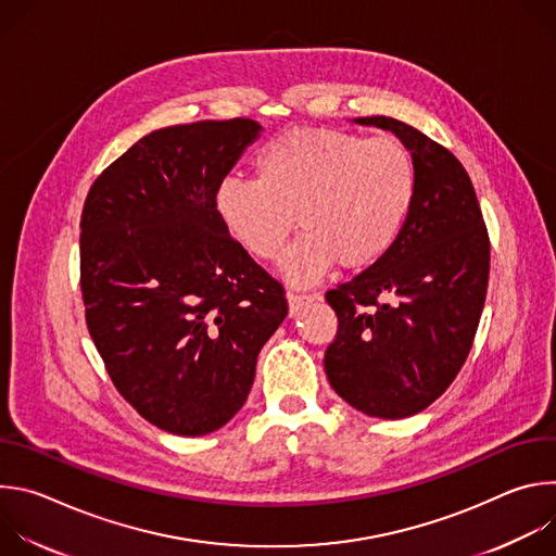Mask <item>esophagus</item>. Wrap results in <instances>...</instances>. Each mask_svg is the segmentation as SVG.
<instances>
[{"label": "esophagus", "mask_w": 556, "mask_h": 556, "mask_svg": "<svg viewBox=\"0 0 556 556\" xmlns=\"http://www.w3.org/2000/svg\"><path fill=\"white\" fill-rule=\"evenodd\" d=\"M314 299H319V294H299V292H288V307H290V314H296L303 305L312 303Z\"/></svg>", "instance_id": "34e87169"}]
</instances>
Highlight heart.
<instances>
[{
    "mask_svg": "<svg viewBox=\"0 0 556 556\" xmlns=\"http://www.w3.org/2000/svg\"><path fill=\"white\" fill-rule=\"evenodd\" d=\"M418 200V165L395 136L299 127L262 149L255 178L217 185L215 211L253 257H281L294 219L303 235L283 273L296 286L324 279L339 262L363 270L403 235Z\"/></svg>",
    "mask_w": 556,
    "mask_h": 556,
    "instance_id": "heart-1",
    "label": "heart"
}]
</instances>
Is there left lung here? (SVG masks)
<instances>
[{
	"label": "left lung",
	"mask_w": 556,
	"mask_h": 556,
	"mask_svg": "<svg viewBox=\"0 0 556 556\" xmlns=\"http://www.w3.org/2000/svg\"><path fill=\"white\" fill-rule=\"evenodd\" d=\"M399 136L418 165V200L393 249L326 292L339 316L326 374L354 409L384 420L427 409L459 374L486 301L491 242L457 157L389 116L354 118Z\"/></svg>",
	"instance_id": "8db88e82"
}]
</instances>
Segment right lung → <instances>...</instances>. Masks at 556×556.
I'll return each mask as SVG.
<instances>
[{
	"instance_id": "add662e5",
	"label": "right lung",
	"mask_w": 556,
	"mask_h": 556,
	"mask_svg": "<svg viewBox=\"0 0 556 556\" xmlns=\"http://www.w3.org/2000/svg\"><path fill=\"white\" fill-rule=\"evenodd\" d=\"M260 131L253 118L151 131L84 204L90 337L123 399L176 435L211 433L242 409L260 350L288 314L283 286L215 211L217 185Z\"/></svg>"
}]
</instances>
